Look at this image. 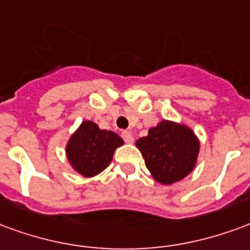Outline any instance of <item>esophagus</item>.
Wrapping results in <instances>:
<instances>
[{
	"mask_svg": "<svg viewBox=\"0 0 250 250\" xmlns=\"http://www.w3.org/2000/svg\"><path fill=\"white\" fill-rule=\"evenodd\" d=\"M121 137L124 138V141H125V143L127 144L133 143V134L130 132H126V130H125V132L121 133Z\"/></svg>",
	"mask_w": 250,
	"mask_h": 250,
	"instance_id": "esophagus-1",
	"label": "esophagus"
}]
</instances>
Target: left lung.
I'll use <instances>...</instances> for the list:
<instances>
[{
	"mask_svg": "<svg viewBox=\"0 0 250 250\" xmlns=\"http://www.w3.org/2000/svg\"><path fill=\"white\" fill-rule=\"evenodd\" d=\"M136 145L154 180L165 185L192 172L200 149L197 137L189 127L165 120L149 129V134Z\"/></svg>",
	"mask_w": 250,
	"mask_h": 250,
	"instance_id": "1",
	"label": "left lung"
}]
</instances>
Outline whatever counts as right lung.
I'll return each mask as SVG.
<instances>
[{"instance_id": "obj_1", "label": "right lung", "mask_w": 250, "mask_h": 250, "mask_svg": "<svg viewBox=\"0 0 250 250\" xmlns=\"http://www.w3.org/2000/svg\"><path fill=\"white\" fill-rule=\"evenodd\" d=\"M123 144L116 133L101 130L92 121H83L67 143V160L80 174L93 177L109 167L116 147Z\"/></svg>"}]
</instances>
